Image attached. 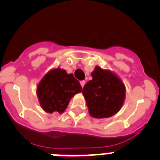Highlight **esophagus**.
<instances>
[{
    "mask_svg": "<svg viewBox=\"0 0 160 160\" xmlns=\"http://www.w3.org/2000/svg\"><path fill=\"white\" fill-rule=\"evenodd\" d=\"M80 84H81L82 87H84L85 84H86V82H85V81H81V82H80Z\"/></svg>",
    "mask_w": 160,
    "mask_h": 160,
    "instance_id": "34e87169",
    "label": "esophagus"
}]
</instances>
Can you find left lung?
I'll list each match as a JSON object with an SVG mask.
<instances>
[{
	"mask_svg": "<svg viewBox=\"0 0 160 160\" xmlns=\"http://www.w3.org/2000/svg\"><path fill=\"white\" fill-rule=\"evenodd\" d=\"M92 80L83 87L90 114L93 118H109L122 107L126 88L121 79L110 70L96 66L91 73Z\"/></svg>",
	"mask_w": 160,
	"mask_h": 160,
	"instance_id": "obj_1",
	"label": "left lung"
}]
</instances>
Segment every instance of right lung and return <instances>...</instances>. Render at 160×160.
<instances>
[{"instance_id":"obj_1","label":"right lung","mask_w":160,"mask_h":160,"mask_svg":"<svg viewBox=\"0 0 160 160\" xmlns=\"http://www.w3.org/2000/svg\"><path fill=\"white\" fill-rule=\"evenodd\" d=\"M82 88L73 73L56 68L49 70L42 78L37 89L41 107L47 113L65 111L74 94L82 92Z\"/></svg>"}]
</instances>
